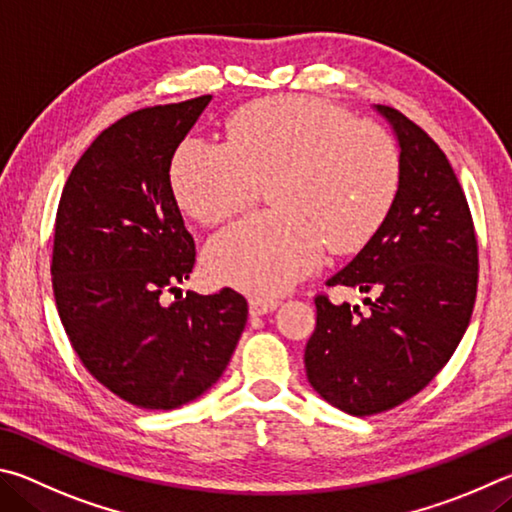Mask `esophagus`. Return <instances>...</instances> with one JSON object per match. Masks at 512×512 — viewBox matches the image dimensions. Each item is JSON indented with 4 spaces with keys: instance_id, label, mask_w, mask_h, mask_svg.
<instances>
[{
    "instance_id": "1",
    "label": "esophagus",
    "mask_w": 512,
    "mask_h": 512,
    "mask_svg": "<svg viewBox=\"0 0 512 512\" xmlns=\"http://www.w3.org/2000/svg\"><path fill=\"white\" fill-rule=\"evenodd\" d=\"M276 308H279V301L276 299H261V297L249 299L251 317H263V315H267V312H274Z\"/></svg>"
}]
</instances>
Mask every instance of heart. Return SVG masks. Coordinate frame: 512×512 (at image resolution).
Wrapping results in <instances>:
<instances>
[{"instance_id": "obj_1", "label": "heart", "mask_w": 512, "mask_h": 512, "mask_svg": "<svg viewBox=\"0 0 512 512\" xmlns=\"http://www.w3.org/2000/svg\"><path fill=\"white\" fill-rule=\"evenodd\" d=\"M400 177L389 130L308 96L240 107L227 121V143L188 137L170 164L179 206L202 224L247 209L274 179L276 211L231 224L204 251L215 281L256 297L315 272L326 245L335 254L362 249L389 218Z\"/></svg>"}]
</instances>
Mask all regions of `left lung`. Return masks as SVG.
<instances>
[{"label": "left lung", "instance_id": "8db88e82", "mask_svg": "<svg viewBox=\"0 0 512 512\" xmlns=\"http://www.w3.org/2000/svg\"><path fill=\"white\" fill-rule=\"evenodd\" d=\"M375 112L398 139L400 191L380 231L328 279L371 294L369 312L319 294L303 357L312 389L353 416L398 407L434 380L470 324L479 279L470 206L445 152L393 107Z\"/></svg>", "mask_w": 512, "mask_h": 512}]
</instances>
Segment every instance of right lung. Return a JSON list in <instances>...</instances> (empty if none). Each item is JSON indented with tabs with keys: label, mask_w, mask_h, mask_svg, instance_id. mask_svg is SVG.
<instances>
[{
	"label": "right lung",
	"mask_w": 512,
	"mask_h": 512,
	"mask_svg": "<svg viewBox=\"0 0 512 512\" xmlns=\"http://www.w3.org/2000/svg\"><path fill=\"white\" fill-rule=\"evenodd\" d=\"M211 96L146 107L112 123L71 170L53 233V297L85 369L141 409L200 398L247 324L236 290L177 288L193 272L170 161ZM176 301L165 303V292Z\"/></svg>",
	"instance_id": "obj_1"
}]
</instances>
